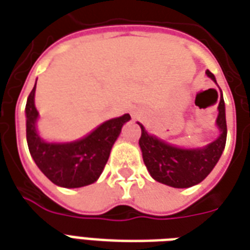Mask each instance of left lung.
Returning <instances> with one entry per match:
<instances>
[{"instance_id": "left-lung-1", "label": "left lung", "mask_w": 250, "mask_h": 250, "mask_svg": "<svg viewBox=\"0 0 250 250\" xmlns=\"http://www.w3.org/2000/svg\"><path fill=\"white\" fill-rule=\"evenodd\" d=\"M207 76L216 83L214 74L207 70ZM216 126L218 136L212 143L201 147H181L169 144L154 134L147 133L143 124L138 145L143 152L144 164L153 180L172 188H190L207 178L221 157L227 143V118L222 94L218 104Z\"/></svg>"}]
</instances>
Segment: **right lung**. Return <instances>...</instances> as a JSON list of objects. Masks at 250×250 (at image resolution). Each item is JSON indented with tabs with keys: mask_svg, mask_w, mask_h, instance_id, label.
Segmentation results:
<instances>
[{
	"mask_svg": "<svg viewBox=\"0 0 250 250\" xmlns=\"http://www.w3.org/2000/svg\"><path fill=\"white\" fill-rule=\"evenodd\" d=\"M37 83V81H36ZM36 85L26 101V141L38 169L57 187L74 189L96 183L121 129L130 120L129 114L107 120L86 136L66 143L43 140L37 129L40 118L34 104Z\"/></svg>",
	"mask_w": 250,
	"mask_h": 250,
	"instance_id": "obj_1",
	"label": "right lung"
}]
</instances>
